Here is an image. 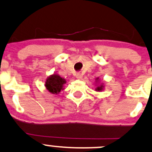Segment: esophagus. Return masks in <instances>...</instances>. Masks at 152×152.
<instances>
[{"mask_svg":"<svg viewBox=\"0 0 152 152\" xmlns=\"http://www.w3.org/2000/svg\"><path fill=\"white\" fill-rule=\"evenodd\" d=\"M82 77H83V76H82L81 73H78V74H76V78H77L78 79H81Z\"/></svg>","mask_w":152,"mask_h":152,"instance_id":"esophagus-1","label":"esophagus"}]
</instances>
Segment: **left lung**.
Masks as SVG:
<instances>
[{
  "label": "left lung",
  "instance_id": "8db88e82",
  "mask_svg": "<svg viewBox=\"0 0 152 152\" xmlns=\"http://www.w3.org/2000/svg\"><path fill=\"white\" fill-rule=\"evenodd\" d=\"M102 88H103V86H99V87H97L96 88V91H102Z\"/></svg>",
  "mask_w": 152,
  "mask_h": 152
}]
</instances>
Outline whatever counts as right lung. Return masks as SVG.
I'll use <instances>...</instances> for the list:
<instances>
[{
  "mask_svg": "<svg viewBox=\"0 0 152 152\" xmlns=\"http://www.w3.org/2000/svg\"><path fill=\"white\" fill-rule=\"evenodd\" d=\"M64 83H66V80H64V78H62L57 74H53L47 78L45 86L51 94H57L63 89Z\"/></svg>",
  "mask_w": 152,
  "mask_h": 152,
  "instance_id": "1",
  "label": "right lung"
}]
</instances>
